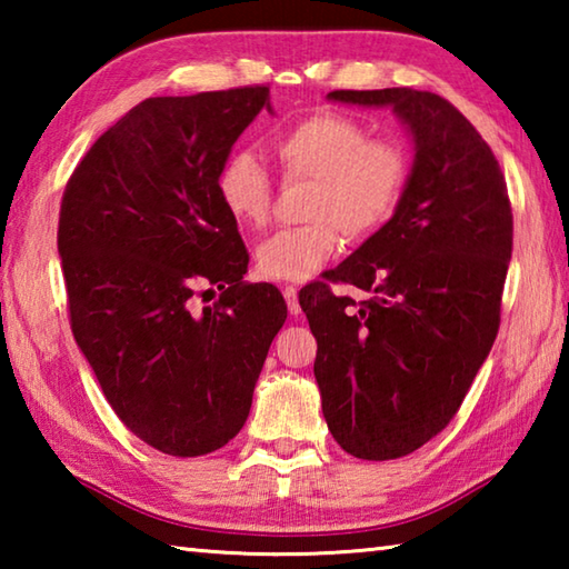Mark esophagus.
Listing matches in <instances>:
<instances>
[{"instance_id": "34e87169", "label": "esophagus", "mask_w": 569, "mask_h": 569, "mask_svg": "<svg viewBox=\"0 0 569 569\" xmlns=\"http://www.w3.org/2000/svg\"><path fill=\"white\" fill-rule=\"evenodd\" d=\"M283 298H286L288 311H291V316H298V313H301V303H298V288H293V286H286V288H283Z\"/></svg>"}]
</instances>
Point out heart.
Wrapping results in <instances>:
<instances>
[{"label": "heart", "mask_w": 569, "mask_h": 569, "mask_svg": "<svg viewBox=\"0 0 569 569\" xmlns=\"http://www.w3.org/2000/svg\"><path fill=\"white\" fill-rule=\"evenodd\" d=\"M286 178L313 180L308 218L281 228L256 250L258 271L276 281H308L339 250L341 231L359 240L397 213L409 180V156L397 140L369 138L361 122L321 112L296 122L273 142ZM218 196L240 226L271 216L273 180L258 156L240 150L218 176Z\"/></svg>", "instance_id": "heart-1"}]
</instances>
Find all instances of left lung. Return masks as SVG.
Here are the masks:
<instances>
[{"mask_svg":"<svg viewBox=\"0 0 569 569\" xmlns=\"http://www.w3.org/2000/svg\"><path fill=\"white\" fill-rule=\"evenodd\" d=\"M331 102L391 108L411 134L401 203L298 301L316 336L313 377L343 451L407 457L455 417L492 351L512 258V208L495 152L465 114L411 88L336 90Z\"/></svg>","mask_w":569,"mask_h":569,"instance_id":"left-lung-1","label":"left lung"}]
</instances>
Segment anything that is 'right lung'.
Wrapping results in <instances>:
<instances>
[{
  "label": "right lung",
  "instance_id": "obj_1",
  "mask_svg": "<svg viewBox=\"0 0 569 569\" xmlns=\"http://www.w3.org/2000/svg\"><path fill=\"white\" fill-rule=\"evenodd\" d=\"M261 110L273 112L263 84L134 104L62 196L74 341L124 427L170 457L210 455L243 429L288 316L276 286L243 281L248 250L218 196ZM203 287L221 296L196 309Z\"/></svg>",
  "mask_w": 569,
  "mask_h": 569
}]
</instances>
